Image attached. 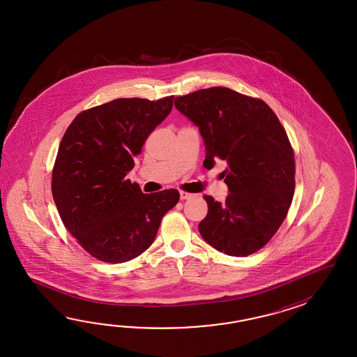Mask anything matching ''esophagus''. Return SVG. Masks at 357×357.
<instances>
[{
    "mask_svg": "<svg viewBox=\"0 0 357 357\" xmlns=\"http://www.w3.org/2000/svg\"><path fill=\"white\" fill-rule=\"evenodd\" d=\"M180 197H181V200H186V199L192 197V194L191 192H186V191H180Z\"/></svg>",
    "mask_w": 357,
    "mask_h": 357,
    "instance_id": "34e87169",
    "label": "esophagus"
}]
</instances>
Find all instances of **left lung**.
I'll return each mask as SVG.
<instances>
[{
  "label": "left lung",
  "mask_w": 357,
  "mask_h": 357,
  "mask_svg": "<svg viewBox=\"0 0 357 357\" xmlns=\"http://www.w3.org/2000/svg\"><path fill=\"white\" fill-rule=\"evenodd\" d=\"M199 126L203 166L226 160L229 194L222 204L204 195L208 214L199 232L214 249L248 257L269 243L289 213L295 191V155L286 130L264 100L213 86L175 99Z\"/></svg>",
  "instance_id": "obj_1"
}]
</instances>
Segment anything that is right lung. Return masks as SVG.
Returning a JSON list of instances; mask_svg holds the SVG:
<instances>
[{
	"mask_svg": "<svg viewBox=\"0 0 357 357\" xmlns=\"http://www.w3.org/2000/svg\"><path fill=\"white\" fill-rule=\"evenodd\" d=\"M172 106L174 96L114 99L80 112L65 131L52 195L65 227L93 258L112 264L137 258L178 203L177 190L144 194L126 178L134 157Z\"/></svg>",
	"mask_w": 357,
	"mask_h": 357,
	"instance_id": "right-lung-1",
	"label": "right lung"
}]
</instances>
